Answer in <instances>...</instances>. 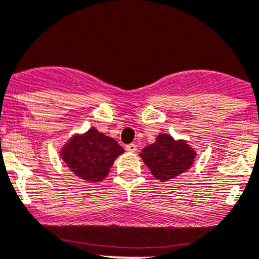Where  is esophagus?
I'll use <instances>...</instances> for the list:
<instances>
[{"label": "esophagus", "instance_id": "obj_1", "mask_svg": "<svg viewBox=\"0 0 259 259\" xmlns=\"http://www.w3.org/2000/svg\"><path fill=\"white\" fill-rule=\"evenodd\" d=\"M125 149L130 153L137 152V144H135V143H130V144H127L126 147H125Z\"/></svg>", "mask_w": 259, "mask_h": 259}]
</instances>
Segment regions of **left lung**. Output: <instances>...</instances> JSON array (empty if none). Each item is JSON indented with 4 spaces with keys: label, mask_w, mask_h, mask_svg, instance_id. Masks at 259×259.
I'll list each match as a JSON object with an SVG mask.
<instances>
[{
    "label": "left lung",
    "mask_w": 259,
    "mask_h": 259,
    "mask_svg": "<svg viewBox=\"0 0 259 259\" xmlns=\"http://www.w3.org/2000/svg\"><path fill=\"white\" fill-rule=\"evenodd\" d=\"M195 155L186 142H176L167 134L158 135L155 143L145 147L140 153L153 176L160 181H167L188 169Z\"/></svg>",
    "instance_id": "8db88e82"
}]
</instances>
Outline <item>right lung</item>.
<instances>
[{
  "label": "right lung",
  "instance_id": "obj_1",
  "mask_svg": "<svg viewBox=\"0 0 259 259\" xmlns=\"http://www.w3.org/2000/svg\"><path fill=\"white\" fill-rule=\"evenodd\" d=\"M124 149L116 140L90 129L81 137L72 138L63 148L62 158L74 175L90 182H100L109 173L117 155Z\"/></svg>",
  "mask_w": 259,
  "mask_h": 259
}]
</instances>
